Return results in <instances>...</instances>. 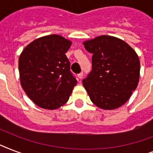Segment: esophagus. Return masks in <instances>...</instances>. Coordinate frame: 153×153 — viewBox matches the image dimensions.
Here are the masks:
<instances>
[{
  "label": "esophagus",
  "mask_w": 153,
  "mask_h": 153,
  "mask_svg": "<svg viewBox=\"0 0 153 153\" xmlns=\"http://www.w3.org/2000/svg\"><path fill=\"white\" fill-rule=\"evenodd\" d=\"M82 76H83V73H82V72H81V73H79V74H78V78H79V79H82Z\"/></svg>",
  "instance_id": "1"
}]
</instances>
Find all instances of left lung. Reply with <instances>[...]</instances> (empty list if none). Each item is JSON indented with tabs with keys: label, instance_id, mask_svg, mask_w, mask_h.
Returning <instances> with one entry per match:
<instances>
[{
	"label": "left lung",
	"instance_id": "8db88e82",
	"mask_svg": "<svg viewBox=\"0 0 153 153\" xmlns=\"http://www.w3.org/2000/svg\"><path fill=\"white\" fill-rule=\"evenodd\" d=\"M92 54V70L82 80L91 102L103 109H114L129 99L140 79V60L122 39L100 36L83 42Z\"/></svg>",
	"mask_w": 153,
	"mask_h": 153
}]
</instances>
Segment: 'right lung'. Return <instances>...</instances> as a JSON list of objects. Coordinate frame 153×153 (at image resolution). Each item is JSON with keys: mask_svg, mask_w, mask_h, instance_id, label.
<instances>
[{"mask_svg": "<svg viewBox=\"0 0 153 153\" xmlns=\"http://www.w3.org/2000/svg\"><path fill=\"white\" fill-rule=\"evenodd\" d=\"M71 44L53 34L35 39L20 54L21 86L27 97L43 109H56L63 105L76 85L65 55Z\"/></svg>", "mask_w": 153, "mask_h": 153, "instance_id": "obj_1", "label": "right lung"}]
</instances>
